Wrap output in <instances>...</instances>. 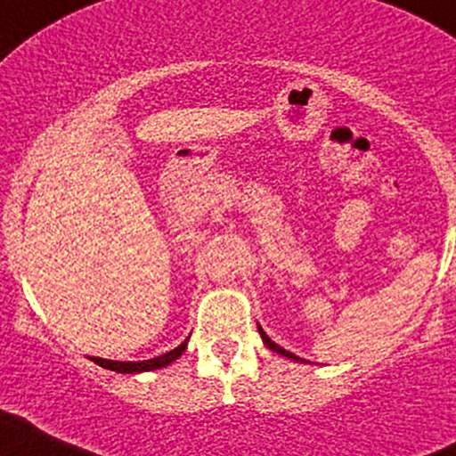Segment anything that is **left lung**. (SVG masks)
Instances as JSON below:
<instances>
[{
    "label": "left lung",
    "mask_w": 456,
    "mask_h": 456,
    "mask_svg": "<svg viewBox=\"0 0 456 456\" xmlns=\"http://www.w3.org/2000/svg\"><path fill=\"white\" fill-rule=\"evenodd\" d=\"M257 329H259V333H262V339H264V344H266V346H268L270 350H274V353L283 354V357H288V359H294V362H303V359H301V357H297V354L288 353V350H285V348H281V346H279V344H274V342H273V339H270V338H268V335H266V333H264V329H262V327H257Z\"/></svg>",
    "instance_id": "1"
}]
</instances>
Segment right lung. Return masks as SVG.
<instances>
[{"instance_id":"obj_1","label":"right lung","mask_w":456,"mask_h":456,"mask_svg":"<svg viewBox=\"0 0 456 456\" xmlns=\"http://www.w3.org/2000/svg\"><path fill=\"white\" fill-rule=\"evenodd\" d=\"M186 346H188V339L182 344V346H177L175 350H171V353L159 354V357H155V359H147V362H110V359H102V357H93V362L97 363V366L114 370V372H123V374L149 372V370L167 368L168 363L175 362V359L182 357V353H183V350H186Z\"/></svg>"}]
</instances>
